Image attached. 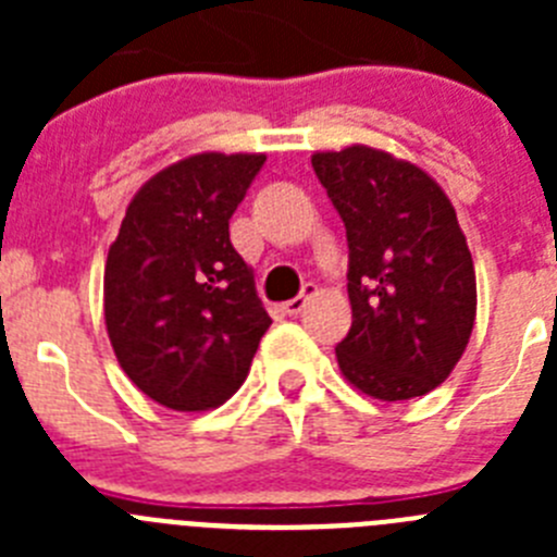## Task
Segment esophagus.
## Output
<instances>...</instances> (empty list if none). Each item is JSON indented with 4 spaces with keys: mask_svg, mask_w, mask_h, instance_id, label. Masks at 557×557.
Here are the masks:
<instances>
[{
    "mask_svg": "<svg viewBox=\"0 0 557 557\" xmlns=\"http://www.w3.org/2000/svg\"><path fill=\"white\" fill-rule=\"evenodd\" d=\"M314 295H318V287H314V284H304L301 295H298V298H293V301L284 304V312H287V314H301L304 309H307V304L312 301Z\"/></svg>",
    "mask_w": 557,
    "mask_h": 557,
    "instance_id": "esophagus-1",
    "label": "esophagus"
}]
</instances>
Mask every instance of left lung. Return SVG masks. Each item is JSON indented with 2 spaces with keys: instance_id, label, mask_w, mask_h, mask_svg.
<instances>
[{
  "instance_id": "left-lung-1",
  "label": "left lung",
  "mask_w": 557,
  "mask_h": 557,
  "mask_svg": "<svg viewBox=\"0 0 557 557\" xmlns=\"http://www.w3.org/2000/svg\"><path fill=\"white\" fill-rule=\"evenodd\" d=\"M312 166L346 223L351 329L343 376L379 401L424 396L469 346L476 275L446 191L421 166L368 145L314 152Z\"/></svg>"
}]
</instances>
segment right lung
Here are the masks:
<instances>
[{
    "mask_svg": "<svg viewBox=\"0 0 557 557\" xmlns=\"http://www.w3.org/2000/svg\"><path fill=\"white\" fill-rule=\"evenodd\" d=\"M264 152H198L156 172L106 259V329L133 385L178 412L214 410L245 382L268 332L228 220Z\"/></svg>",
    "mask_w": 557,
    "mask_h": 557,
    "instance_id": "obj_1",
    "label": "right lung"
}]
</instances>
